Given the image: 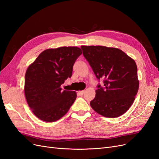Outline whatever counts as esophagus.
<instances>
[{
  "instance_id": "obj_1",
  "label": "esophagus",
  "mask_w": 159,
  "mask_h": 159,
  "mask_svg": "<svg viewBox=\"0 0 159 159\" xmlns=\"http://www.w3.org/2000/svg\"><path fill=\"white\" fill-rule=\"evenodd\" d=\"M84 93H85V91H78V93H79L80 95H83Z\"/></svg>"
}]
</instances>
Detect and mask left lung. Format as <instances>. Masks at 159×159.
Wrapping results in <instances>:
<instances>
[{
  "instance_id": "obj_1",
  "label": "left lung",
  "mask_w": 159,
  "mask_h": 159,
  "mask_svg": "<svg viewBox=\"0 0 159 159\" xmlns=\"http://www.w3.org/2000/svg\"><path fill=\"white\" fill-rule=\"evenodd\" d=\"M84 57L96 78L104 79L90 102L95 111L105 117H117L131 107L139 89L134 60L121 50L103 46H81Z\"/></svg>"
}]
</instances>
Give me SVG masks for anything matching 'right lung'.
I'll return each instance as SVG.
<instances>
[{"instance_id":"obj_1","label":"right lung","mask_w":159,"mask_h":159,"mask_svg":"<svg viewBox=\"0 0 159 159\" xmlns=\"http://www.w3.org/2000/svg\"><path fill=\"white\" fill-rule=\"evenodd\" d=\"M81 53L76 46L47 49L28 66L25 75V97L38 119L54 122L69 111L77 94L74 91H62L61 85L71 77L74 64Z\"/></svg>"}]
</instances>
